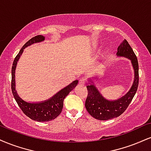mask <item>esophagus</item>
Returning <instances> with one entry per match:
<instances>
[{
	"label": "esophagus",
	"instance_id": "34e87169",
	"mask_svg": "<svg viewBox=\"0 0 151 151\" xmlns=\"http://www.w3.org/2000/svg\"><path fill=\"white\" fill-rule=\"evenodd\" d=\"M79 83L80 85H84L85 84V79H83V78H81L80 79H79Z\"/></svg>",
	"mask_w": 151,
	"mask_h": 151
}]
</instances>
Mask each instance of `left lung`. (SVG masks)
Listing matches in <instances>:
<instances>
[{"label":"left lung","instance_id":"obj_1","mask_svg":"<svg viewBox=\"0 0 151 151\" xmlns=\"http://www.w3.org/2000/svg\"><path fill=\"white\" fill-rule=\"evenodd\" d=\"M117 57H124L131 60L134 69V81L130 89L122 97L116 100H108L103 96L96 87L99 77L88 79V96L85 103L87 111L92 117L99 120H108L121 115L133 99L139 85V63L137 58L127 41H124L117 48ZM94 80V81L93 80Z\"/></svg>","mask_w":151,"mask_h":151}]
</instances>
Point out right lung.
I'll return each instance as SVG.
<instances>
[{
  "label": "right lung",
  "mask_w": 151,
  "mask_h": 151,
  "mask_svg": "<svg viewBox=\"0 0 151 151\" xmlns=\"http://www.w3.org/2000/svg\"><path fill=\"white\" fill-rule=\"evenodd\" d=\"M44 40L45 36L38 35L27 41L19 50V53L17 54L16 58H14L12 67L11 88L16 102L27 117L34 121L40 122L51 121L52 119H55L61 113L63 108V101H64L65 98L70 93V91H72L75 88V86L77 85L78 81H79L78 80L73 81L65 88L60 90L50 99H47L46 101H40V102H27L18 95L15 88V70L17 62L19 61L22 54L23 53L24 49L31 45L34 44V43L42 42Z\"/></svg>",
  "instance_id": "right-lung-1"
}]
</instances>
